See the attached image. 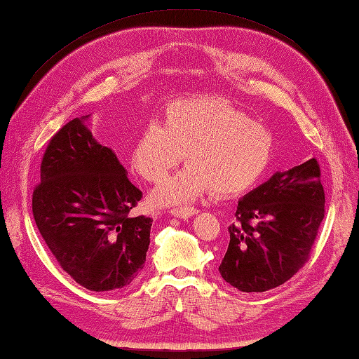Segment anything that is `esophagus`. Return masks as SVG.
Segmentation results:
<instances>
[{"mask_svg":"<svg viewBox=\"0 0 359 359\" xmlns=\"http://www.w3.org/2000/svg\"><path fill=\"white\" fill-rule=\"evenodd\" d=\"M196 212H197V210L193 208V207H180V208H172L171 210V215L174 217H179V219H188V217L194 216Z\"/></svg>","mask_w":359,"mask_h":359,"instance_id":"esophagus-1","label":"esophagus"}]
</instances>
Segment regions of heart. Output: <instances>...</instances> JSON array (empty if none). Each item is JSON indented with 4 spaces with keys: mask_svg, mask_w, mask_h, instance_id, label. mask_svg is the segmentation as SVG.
Segmentation results:
<instances>
[{
    "mask_svg": "<svg viewBox=\"0 0 359 359\" xmlns=\"http://www.w3.org/2000/svg\"><path fill=\"white\" fill-rule=\"evenodd\" d=\"M273 135L245 112L217 97H194L166 106L163 125L143 128L131 151V166L143 180L157 184L185 157L189 163L156 188L158 205L185 203L212 189L236 196L269 170Z\"/></svg>",
    "mask_w": 359,
    "mask_h": 359,
    "instance_id": "obj_1",
    "label": "heart"
}]
</instances>
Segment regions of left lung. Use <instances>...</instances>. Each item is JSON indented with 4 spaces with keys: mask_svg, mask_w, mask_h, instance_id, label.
<instances>
[{
    "mask_svg": "<svg viewBox=\"0 0 359 359\" xmlns=\"http://www.w3.org/2000/svg\"><path fill=\"white\" fill-rule=\"evenodd\" d=\"M324 205L316 158L273 174L239 201L220 276L245 293L284 284L309 261Z\"/></svg>",
    "mask_w": 359,
    "mask_h": 359,
    "instance_id": "8db88e82",
    "label": "left lung"
}]
</instances>
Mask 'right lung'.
<instances>
[{"label":"right lung","mask_w":359,"mask_h":359,"mask_svg":"<svg viewBox=\"0 0 359 359\" xmlns=\"http://www.w3.org/2000/svg\"><path fill=\"white\" fill-rule=\"evenodd\" d=\"M74 118L52 137L34 189L32 212L60 266L90 292L123 288L147 261L151 217L128 216L142 191L111 148Z\"/></svg>","instance_id":"right-lung-1"}]
</instances>
